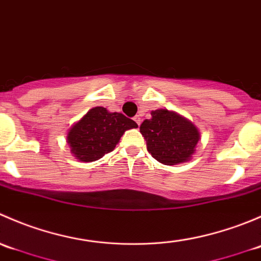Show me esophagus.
Returning a JSON list of instances; mask_svg holds the SVG:
<instances>
[{"instance_id":"obj_1","label":"esophagus","mask_w":261,"mask_h":261,"mask_svg":"<svg viewBox=\"0 0 261 261\" xmlns=\"http://www.w3.org/2000/svg\"><path fill=\"white\" fill-rule=\"evenodd\" d=\"M134 120H135V122L138 123V125H140V123H141V117L139 115H136L135 117H134Z\"/></svg>"}]
</instances>
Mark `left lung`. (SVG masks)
Wrapping results in <instances>:
<instances>
[{"label":"left lung","instance_id":"1","mask_svg":"<svg viewBox=\"0 0 261 261\" xmlns=\"http://www.w3.org/2000/svg\"><path fill=\"white\" fill-rule=\"evenodd\" d=\"M147 151L165 165H174L191 159L199 133L196 126L178 114L168 110L151 112V118L140 126Z\"/></svg>","mask_w":261,"mask_h":261}]
</instances>
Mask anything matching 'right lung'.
Wrapping results in <instances>:
<instances>
[{
  "label": "right lung",
  "mask_w": 261,
  "mask_h": 261,
  "mask_svg": "<svg viewBox=\"0 0 261 261\" xmlns=\"http://www.w3.org/2000/svg\"><path fill=\"white\" fill-rule=\"evenodd\" d=\"M135 127L138 123L125 115L109 112L105 107H94L72 126L67 140L77 159L94 162L111 152L126 130Z\"/></svg>",
  "instance_id": "add662e5"
}]
</instances>
